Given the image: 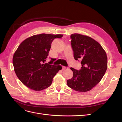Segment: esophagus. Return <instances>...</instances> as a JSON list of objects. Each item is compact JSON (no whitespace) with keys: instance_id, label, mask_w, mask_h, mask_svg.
I'll return each mask as SVG.
<instances>
[{"instance_id":"1","label":"esophagus","mask_w":122,"mask_h":122,"mask_svg":"<svg viewBox=\"0 0 122 122\" xmlns=\"http://www.w3.org/2000/svg\"><path fill=\"white\" fill-rule=\"evenodd\" d=\"M68 69V68H67V67H62V70H66V69Z\"/></svg>"}]
</instances>
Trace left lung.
<instances>
[{"label": "left lung", "mask_w": 122, "mask_h": 122, "mask_svg": "<svg viewBox=\"0 0 122 122\" xmlns=\"http://www.w3.org/2000/svg\"><path fill=\"white\" fill-rule=\"evenodd\" d=\"M71 38L74 58L81 61V68L79 71L70 68L73 76L67 80V84L76 91L88 92L104 75L107 68V57L100 44L90 36L75 33Z\"/></svg>", "instance_id": "8db88e82"}]
</instances>
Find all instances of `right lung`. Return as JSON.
Wrapping results in <instances>:
<instances>
[{
    "mask_svg": "<svg viewBox=\"0 0 122 122\" xmlns=\"http://www.w3.org/2000/svg\"><path fill=\"white\" fill-rule=\"evenodd\" d=\"M62 35L41 34L30 36L22 42L14 53L13 64L18 78L25 86L40 91L51 86L54 76L62 69L61 66L45 63L55 38Z\"/></svg>",
    "mask_w": 122,
    "mask_h": 122,
    "instance_id": "1",
    "label": "right lung"
}]
</instances>
